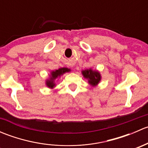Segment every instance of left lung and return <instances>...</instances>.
Wrapping results in <instances>:
<instances>
[{"instance_id": "1", "label": "left lung", "mask_w": 148, "mask_h": 148, "mask_svg": "<svg viewBox=\"0 0 148 148\" xmlns=\"http://www.w3.org/2000/svg\"><path fill=\"white\" fill-rule=\"evenodd\" d=\"M82 74L85 78L89 79V83L92 86L97 84L101 79V76L99 73L97 71H92V69H86L82 71Z\"/></svg>"}]
</instances>
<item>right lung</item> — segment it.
I'll list each match as a JSON object with an SVG mask.
<instances>
[{
  "instance_id": "1",
  "label": "right lung",
  "mask_w": 148,
  "mask_h": 148,
  "mask_svg": "<svg viewBox=\"0 0 148 148\" xmlns=\"http://www.w3.org/2000/svg\"><path fill=\"white\" fill-rule=\"evenodd\" d=\"M69 71V69L67 68H61L59 69L56 70L54 71H52L51 72V77L50 79L47 80L46 81V85H47L49 87L53 88V86H55L54 80L56 79L57 77H60L61 75H62L63 74H64L66 71Z\"/></svg>"
}]
</instances>
